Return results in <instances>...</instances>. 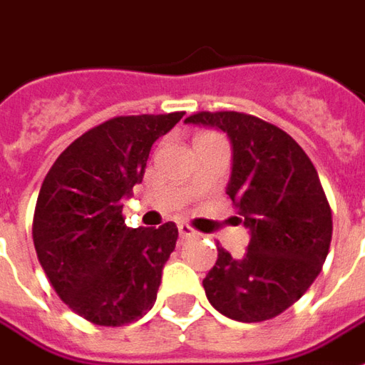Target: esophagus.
Masks as SVG:
<instances>
[{
  "mask_svg": "<svg viewBox=\"0 0 365 365\" xmlns=\"http://www.w3.org/2000/svg\"><path fill=\"white\" fill-rule=\"evenodd\" d=\"M178 231H180V237H182V239H191V237H197V231H195V229H191L187 223H180V225H178Z\"/></svg>",
  "mask_w": 365,
  "mask_h": 365,
  "instance_id": "34e87169",
  "label": "esophagus"
}]
</instances>
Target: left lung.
I'll use <instances>...</instances> for the list:
<instances>
[{
    "mask_svg": "<svg viewBox=\"0 0 365 365\" xmlns=\"http://www.w3.org/2000/svg\"><path fill=\"white\" fill-rule=\"evenodd\" d=\"M187 124L225 132L233 150L227 195L251 241L241 259L219 249L203 279L211 307L262 322L292 307L322 271L332 211L316 168L284 130L243 112H197Z\"/></svg>",
    "mask_w": 365,
    "mask_h": 365,
    "instance_id": "obj_1",
    "label": "left lung"
}]
</instances>
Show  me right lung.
I'll use <instances>...</instances> for the list:
<instances>
[{"instance_id":"obj_1","label":"right lung","mask_w":365,"mask_h":365,"mask_svg":"<svg viewBox=\"0 0 365 365\" xmlns=\"http://www.w3.org/2000/svg\"><path fill=\"white\" fill-rule=\"evenodd\" d=\"M183 112L118 116L85 132L41 185L33 243L61 300L98 326H122L154 307L178 227L130 229L122 201L142 182L152 144Z\"/></svg>"}]
</instances>
